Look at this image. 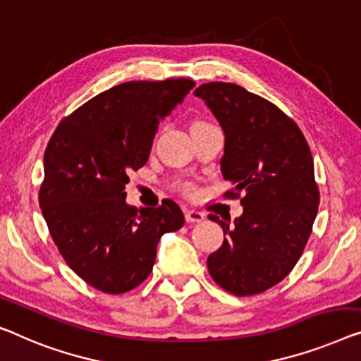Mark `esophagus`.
I'll return each mask as SVG.
<instances>
[{"label": "esophagus", "instance_id": "34e87169", "mask_svg": "<svg viewBox=\"0 0 361 361\" xmlns=\"http://www.w3.org/2000/svg\"><path fill=\"white\" fill-rule=\"evenodd\" d=\"M185 217H186V222H201V220H204V214L191 209V211L185 212Z\"/></svg>", "mask_w": 361, "mask_h": 361}]
</instances>
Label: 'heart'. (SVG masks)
<instances>
[{
    "label": "heart",
    "mask_w": 361,
    "mask_h": 361,
    "mask_svg": "<svg viewBox=\"0 0 361 361\" xmlns=\"http://www.w3.org/2000/svg\"><path fill=\"white\" fill-rule=\"evenodd\" d=\"M199 123H202V121H196V123H195V125H199Z\"/></svg>",
    "instance_id": "obj_1"
}]
</instances>
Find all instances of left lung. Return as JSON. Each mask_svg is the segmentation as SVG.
Returning a JSON list of instances; mask_svg holds the SVG:
<instances>
[{"mask_svg":"<svg viewBox=\"0 0 361 361\" xmlns=\"http://www.w3.org/2000/svg\"><path fill=\"white\" fill-rule=\"evenodd\" d=\"M225 134L220 170L241 197L233 225L217 215L224 243L207 257L211 277L236 295L266 292L300 259L318 214L319 190L308 142L297 123L271 102L230 82L195 90Z\"/></svg>","mask_w":361,"mask_h":361,"instance_id":"1","label":"left lung"}]
</instances>
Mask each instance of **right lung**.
I'll list each match as a JSON object with an SVG mask.
<instances>
[{
    "instance_id": "right-lung-1",
    "label": "right lung",
    "mask_w": 361,
    "mask_h": 361,
    "mask_svg": "<svg viewBox=\"0 0 361 361\" xmlns=\"http://www.w3.org/2000/svg\"><path fill=\"white\" fill-rule=\"evenodd\" d=\"M191 79L131 80L95 95L58 125L45 149L39 202L66 264L105 293H125L154 267L164 233L185 224L178 204L136 209L129 173L146 165L160 120Z\"/></svg>"
}]
</instances>
